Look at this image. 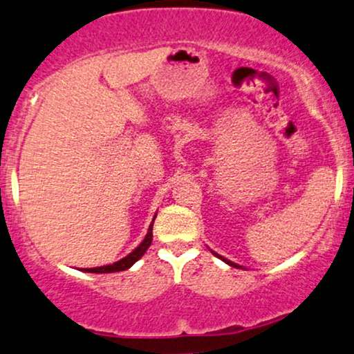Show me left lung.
<instances>
[{"label":"left lung","instance_id":"left-lung-1","mask_svg":"<svg viewBox=\"0 0 354 354\" xmlns=\"http://www.w3.org/2000/svg\"><path fill=\"white\" fill-rule=\"evenodd\" d=\"M214 255H217V253H214ZM217 257H218V259H220V260H223V261H225V263H228V265H230V267H235V268H242V267H240V265H236V263H234V261H230V260L223 259V257H220V255H217Z\"/></svg>","mask_w":354,"mask_h":354}]
</instances>
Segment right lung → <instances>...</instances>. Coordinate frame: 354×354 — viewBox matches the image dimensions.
Returning <instances> with one entry per match:
<instances>
[{
    "instance_id": "1",
    "label": "right lung",
    "mask_w": 354,
    "mask_h": 354,
    "mask_svg": "<svg viewBox=\"0 0 354 354\" xmlns=\"http://www.w3.org/2000/svg\"><path fill=\"white\" fill-rule=\"evenodd\" d=\"M153 220H156V217H153ZM153 220H152L151 227H149L147 235H145V239L142 240V242H140L139 247H137L136 250H132L131 253H129L127 257H124L122 260L115 261V263H112V265H104V267H97V268H82V272H87V273H114V272H122V270L131 268L132 265H134L136 261L139 260L140 257L144 255L145 250H147V248L151 247V243H152V227H153Z\"/></svg>"
}]
</instances>
